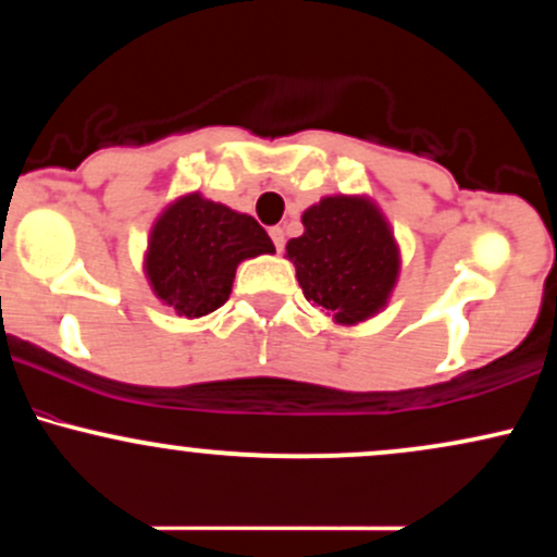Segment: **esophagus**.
I'll return each instance as SVG.
<instances>
[{
  "mask_svg": "<svg viewBox=\"0 0 557 557\" xmlns=\"http://www.w3.org/2000/svg\"><path fill=\"white\" fill-rule=\"evenodd\" d=\"M270 238H272V243H274V248H277V251H283V246H285V230H283V227H272V230H270Z\"/></svg>",
  "mask_w": 557,
  "mask_h": 557,
  "instance_id": "34e87169",
  "label": "esophagus"
}]
</instances>
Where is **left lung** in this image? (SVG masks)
<instances>
[{"label":"left lung","instance_id":"obj_1","mask_svg":"<svg viewBox=\"0 0 557 557\" xmlns=\"http://www.w3.org/2000/svg\"><path fill=\"white\" fill-rule=\"evenodd\" d=\"M304 235L287 240V259L306 300L341 324L369 319L387 304L398 277V246L385 216L367 198L327 196L304 212Z\"/></svg>","mask_w":557,"mask_h":557}]
</instances>
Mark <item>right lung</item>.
I'll list each match as a JSON object with an SVG mask.
<instances>
[{"instance_id": "right-lung-1", "label": "right lung", "mask_w": 557, "mask_h": 557, "mask_svg": "<svg viewBox=\"0 0 557 557\" xmlns=\"http://www.w3.org/2000/svg\"><path fill=\"white\" fill-rule=\"evenodd\" d=\"M267 230L198 194L177 198L151 230L146 274L181 317H207L230 296L243 259L272 253Z\"/></svg>"}]
</instances>
